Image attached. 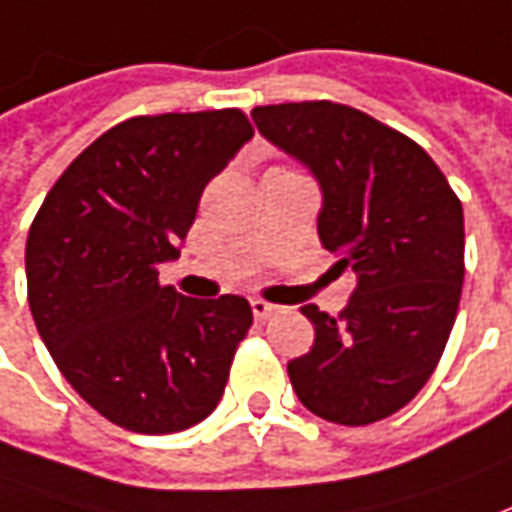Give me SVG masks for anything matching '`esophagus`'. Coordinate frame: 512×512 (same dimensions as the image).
<instances>
[{
  "mask_svg": "<svg viewBox=\"0 0 512 512\" xmlns=\"http://www.w3.org/2000/svg\"><path fill=\"white\" fill-rule=\"evenodd\" d=\"M274 311H277L274 303H266V300H260V297L252 300V314H255V320H266V317H272Z\"/></svg>",
  "mask_w": 512,
  "mask_h": 512,
  "instance_id": "esophagus-1",
  "label": "esophagus"
}]
</instances>
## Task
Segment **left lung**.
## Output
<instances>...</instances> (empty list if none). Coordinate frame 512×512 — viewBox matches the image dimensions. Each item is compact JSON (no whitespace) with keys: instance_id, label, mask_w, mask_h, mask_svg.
<instances>
[{"instance_id":"obj_1","label":"left lung","mask_w":512,"mask_h":512,"mask_svg":"<svg viewBox=\"0 0 512 512\" xmlns=\"http://www.w3.org/2000/svg\"><path fill=\"white\" fill-rule=\"evenodd\" d=\"M257 130L314 175L317 235L351 274L337 317L314 303L309 354L289 362L311 414L371 425L422 391L445 351L465 280V215L448 178L408 135L334 101L252 110Z\"/></svg>"}]
</instances>
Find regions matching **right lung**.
Returning <instances> with one entry per match:
<instances>
[{
    "label": "right lung",
    "mask_w": 512,
    "mask_h": 512,
    "mask_svg": "<svg viewBox=\"0 0 512 512\" xmlns=\"http://www.w3.org/2000/svg\"><path fill=\"white\" fill-rule=\"evenodd\" d=\"M255 135L240 110L138 115L96 138L27 232V303L64 379L110 422L178 433L218 408L252 326L238 294L158 283L181 255L203 186Z\"/></svg>",
    "instance_id": "1"
}]
</instances>
